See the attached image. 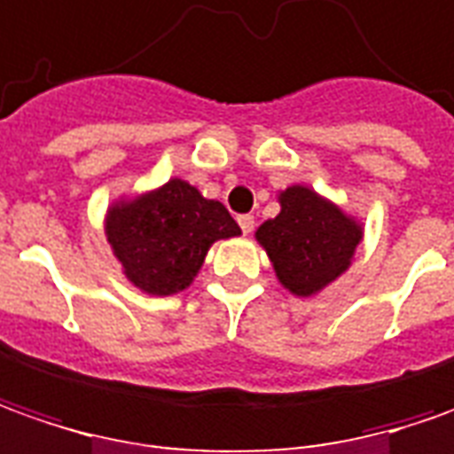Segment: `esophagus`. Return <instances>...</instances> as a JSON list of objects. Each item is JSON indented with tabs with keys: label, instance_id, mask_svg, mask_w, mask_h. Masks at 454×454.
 Here are the masks:
<instances>
[{
	"label": "esophagus",
	"instance_id": "1",
	"mask_svg": "<svg viewBox=\"0 0 454 454\" xmlns=\"http://www.w3.org/2000/svg\"><path fill=\"white\" fill-rule=\"evenodd\" d=\"M239 226H240V231H243V233H251L253 226H255V218H253L251 214L239 215Z\"/></svg>",
	"mask_w": 454,
	"mask_h": 454
}]
</instances>
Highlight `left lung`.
Masks as SVG:
<instances>
[{
	"label": "left lung",
	"mask_w": 454,
	"mask_h": 454,
	"mask_svg": "<svg viewBox=\"0 0 454 454\" xmlns=\"http://www.w3.org/2000/svg\"><path fill=\"white\" fill-rule=\"evenodd\" d=\"M278 280L295 295H313L350 266L363 231L316 191L291 186L280 193V214L255 231Z\"/></svg>",
	"instance_id": "obj_1"
}]
</instances>
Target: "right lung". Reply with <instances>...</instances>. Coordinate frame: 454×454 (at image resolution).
<instances>
[{
  "label": "right lung",
  "mask_w": 454,
  "mask_h": 454,
  "mask_svg": "<svg viewBox=\"0 0 454 454\" xmlns=\"http://www.w3.org/2000/svg\"><path fill=\"white\" fill-rule=\"evenodd\" d=\"M239 233L223 203L203 199L181 178L119 203L106 215V239L126 278L151 295L188 288L211 243Z\"/></svg>",
  "instance_id": "1"
}]
</instances>
